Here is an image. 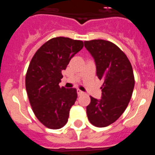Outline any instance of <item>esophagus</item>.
<instances>
[{
    "label": "esophagus",
    "mask_w": 155,
    "mask_h": 155,
    "mask_svg": "<svg viewBox=\"0 0 155 155\" xmlns=\"http://www.w3.org/2000/svg\"><path fill=\"white\" fill-rule=\"evenodd\" d=\"M77 93H78V96H80V95H81V94H84V92H83L82 91H81L80 89L77 90Z\"/></svg>",
    "instance_id": "obj_1"
}]
</instances>
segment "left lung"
Instances as JSON below:
<instances>
[{
	"label": "left lung",
	"mask_w": 155,
	"mask_h": 155,
	"mask_svg": "<svg viewBox=\"0 0 155 155\" xmlns=\"http://www.w3.org/2000/svg\"><path fill=\"white\" fill-rule=\"evenodd\" d=\"M84 46L94 57L97 76L104 80L102 98L90 96L87 119L94 127H108L120 118L130 101L135 84L132 65L125 53L110 41H84Z\"/></svg>",
	"instance_id": "left-lung-1"
}]
</instances>
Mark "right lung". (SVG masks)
Here are the masks:
<instances>
[{
    "mask_svg": "<svg viewBox=\"0 0 155 155\" xmlns=\"http://www.w3.org/2000/svg\"><path fill=\"white\" fill-rule=\"evenodd\" d=\"M84 46L81 40L56 37L35 52L25 76V88L31 109L46 127L61 129L68 123L78 94L75 88L60 87L71 59Z\"/></svg>",
    "mask_w": 155,
    "mask_h": 155,
    "instance_id": "add662e5",
    "label": "right lung"
}]
</instances>
